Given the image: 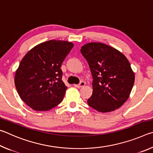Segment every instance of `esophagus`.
I'll return each instance as SVG.
<instances>
[{"label": "esophagus", "mask_w": 153, "mask_h": 153, "mask_svg": "<svg viewBox=\"0 0 153 153\" xmlns=\"http://www.w3.org/2000/svg\"><path fill=\"white\" fill-rule=\"evenodd\" d=\"M85 85H86V82L84 81H82V82H80L79 84H75L74 86L76 88H81V87L84 86Z\"/></svg>", "instance_id": "1"}]
</instances>
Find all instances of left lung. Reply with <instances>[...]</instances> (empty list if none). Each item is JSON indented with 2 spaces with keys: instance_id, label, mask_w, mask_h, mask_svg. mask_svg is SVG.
Listing matches in <instances>:
<instances>
[{
  "instance_id": "1",
  "label": "left lung",
  "mask_w": 153,
  "mask_h": 153,
  "mask_svg": "<svg viewBox=\"0 0 153 153\" xmlns=\"http://www.w3.org/2000/svg\"><path fill=\"white\" fill-rule=\"evenodd\" d=\"M92 76L93 92L88 105L99 112L120 108L130 94L135 76L127 58L105 44L91 42L82 47Z\"/></svg>"
}]
</instances>
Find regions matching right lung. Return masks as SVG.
<instances>
[{"label":"right lung","mask_w":153,"mask_h":153,"mask_svg":"<svg viewBox=\"0 0 153 153\" xmlns=\"http://www.w3.org/2000/svg\"><path fill=\"white\" fill-rule=\"evenodd\" d=\"M74 45L61 40L39 44L25 55L15 73L20 98L36 111H48L62 102L67 86L62 81L61 64Z\"/></svg>","instance_id":"right-lung-1"}]
</instances>
